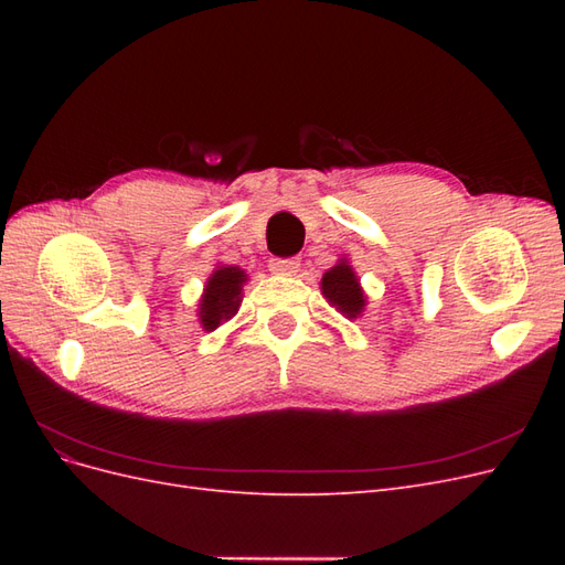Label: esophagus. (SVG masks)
<instances>
[{"mask_svg": "<svg viewBox=\"0 0 565 565\" xmlns=\"http://www.w3.org/2000/svg\"><path fill=\"white\" fill-rule=\"evenodd\" d=\"M297 268H299V262L295 256H289V259H270V270L276 273H297Z\"/></svg>", "mask_w": 565, "mask_h": 565, "instance_id": "34e87169", "label": "esophagus"}]
</instances>
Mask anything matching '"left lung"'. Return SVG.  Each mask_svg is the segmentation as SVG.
Wrapping results in <instances>:
<instances>
[{
	"mask_svg": "<svg viewBox=\"0 0 565 565\" xmlns=\"http://www.w3.org/2000/svg\"><path fill=\"white\" fill-rule=\"evenodd\" d=\"M322 295L347 318H355L365 306L363 289H361V285H358V278L353 276V270L347 262H341L324 273Z\"/></svg>",
	"mask_w": 565,
	"mask_h": 565,
	"instance_id": "left-lung-1",
	"label": "left lung"
}]
</instances>
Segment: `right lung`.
<instances>
[{
	"instance_id": "add662e5",
	"label": "right lung",
	"mask_w": 565,
	"mask_h": 565,
	"mask_svg": "<svg viewBox=\"0 0 565 565\" xmlns=\"http://www.w3.org/2000/svg\"><path fill=\"white\" fill-rule=\"evenodd\" d=\"M245 270L237 266H221L214 270V276L207 280L200 301V320L204 330H214L221 320H228L235 316L237 306H241V292L245 282Z\"/></svg>"
}]
</instances>
